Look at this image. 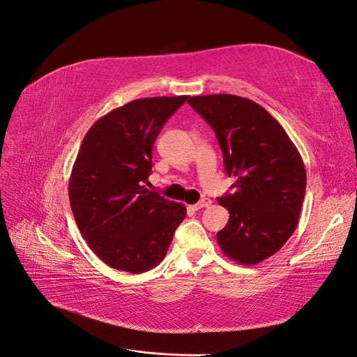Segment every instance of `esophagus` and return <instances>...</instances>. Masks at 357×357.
<instances>
[{
	"label": "esophagus",
	"instance_id": "34e87169",
	"mask_svg": "<svg viewBox=\"0 0 357 357\" xmlns=\"http://www.w3.org/2000/svg\"><path fill=\"white\" fill-rule=\"evenodd\" d=\"M211 203H212V202H211L209 199H203L202 202L192 204L191 208H192L194 211H200V209H203V208H208V206H211Z\"/></svg>",
	"mask_w": 357,
	"mask_h": 357
}]
</instances>
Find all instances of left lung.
Segmentation results:
<instances>
[{"label": "left lung", "mask_w": 357, "mask_h": 357, "mask_svg": "<svg viewBox=\"0 0 357 357\" xmlns=\"http://www.w3.org/2000/svg\"><path fill=\"white\" fill-rule=\"evenodd\" d=\"M208 122L235 177L234 194L220 197L229 221L217 234L227 258L253 266L275 255L295 232L305 194V166L273 116L250 99L208 94L188 99Z\"/></svg>", "instance_id": "left-lung-1"}]
</instances>
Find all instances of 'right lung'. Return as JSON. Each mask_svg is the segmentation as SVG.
<instances>
[{"label":"right lung","mask_w":357,"mask_h":357,"mask_svg":"<svg viewBox=\"0 0 357 357\" xmlns=\"http://www.w3.org/2000/svg\"><path fill=\"white\" fill-rule=\"evenodd\" d=\"M188 98L128 102L94 122L82 140L68 181L71 211L90 249L117 271H151L186 217L183 204L144 183L158 132Z\"/></svg>","instance_id":"add662e5"}]
</instances>
